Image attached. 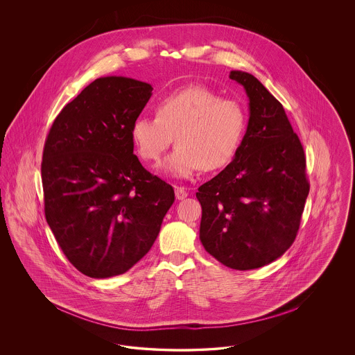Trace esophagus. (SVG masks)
<instances>
[{
	"label": "esophagus",
	"instance_id": "esophagus-1",
	"mask_svg": "<svg viewBox=\"0 0 355 355\" xmlns=\"http://www.w3.org/2000/svg\"><path fill=\"white\" fill-rule=\"evenodd\" d=\"M174 190H175V198L177 200H185L186 197H187V191H186L185 187L175 186Z\"/></svg>",
	"mask_w": 355,
	"mask_h": 355
}]
</instances>
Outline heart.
<instances>
[{
    "label": "heart",
    "instance_id": "heart-1",
    "mask_svg": "<svg viewBox=\"0 0 355 355\" xmlns=\"http://www.w3.org/2000/svg\"><path fill=\"white\" fill-rule=\"evenodd\" d=\"M248 130V112L233 98H220L203 86L171 93L157 103V116H138L130 135L145 161H158L173 142L161 168L177 178L198 170L220 169L234 157Z\"/></svg>",
    "mask_w": 355,
    "mask_h": 355
}]
</instances>
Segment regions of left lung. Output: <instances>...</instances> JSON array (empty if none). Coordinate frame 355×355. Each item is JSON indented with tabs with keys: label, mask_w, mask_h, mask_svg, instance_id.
<instances>
[{
	"label": "left lung",
	"mask_w": 355,
	"mask_h": 355,
	"mask_svg": "<svg viewBox=\"0 0 355 355\" xmlns=\"http://www.w3.org/2000/svg\"><path fill=\"white\" fill-rule=\"evenodd\" d=\"M249 97L250 117L234 159L198 187L200 239L236 270L269 265L293 245L310 190L304 148L282 103L254 76H229Z\"/></svg>",
	"instance_id": "left-lung-1"
}]
</instances>
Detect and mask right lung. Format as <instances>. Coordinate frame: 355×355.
Listing matches in <instances>:
<instances>
[{
    "label": "right lung",
    "mask_w": 355,
    "mask_h": 355,
    "mask_svg": "<svg viewBox=\"0 0 355 355\" xmlns=\"http://www.w3.org/2000/svg\"><path fill=\"white\" fill-rule=\"evenodd\" d=\"M152 90L133 78H97L64 106L45 141V217L69 262L90 278L133 268L174 202L171 185L133 153L130 129Z\"/></svg>",
    "instance_id": "add662e5"
}]
</instances>
